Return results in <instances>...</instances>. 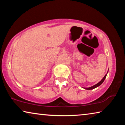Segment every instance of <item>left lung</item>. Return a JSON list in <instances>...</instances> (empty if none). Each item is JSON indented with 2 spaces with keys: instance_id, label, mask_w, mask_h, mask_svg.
<instances>
[{
  "instance_id": "8db88e82",
  "label": "left lung",
  "mask_w": 125,
  "mask_h": 125,
  "mask_svg": "<svg viewBox=\"0 0 125 125\" xmlns=\"http://www.w3.org/2000/svg\"><path fill=\"white\" fill-rule=\"evenodd\" d=\"M106 75H107V74L104 76V77L103 78V79L101 80L100 82H99L98 83H97L96 84H95V85H93L92 86H91V87L85 88V89H87V90H91V89H94V88H95L96 87H98V86H100L101 84L103 83L104 81V80H105V79L106 78Z\"/></svg>"
}]
</instances>
